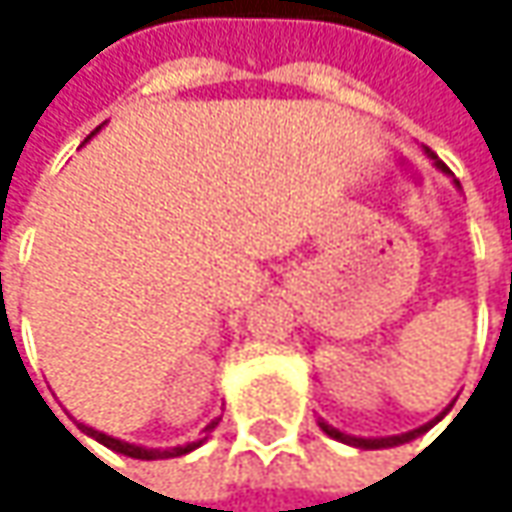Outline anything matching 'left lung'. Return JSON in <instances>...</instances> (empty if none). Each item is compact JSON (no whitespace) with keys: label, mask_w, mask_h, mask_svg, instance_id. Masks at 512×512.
Segmentation results:
<instances>
[{"label":"left lung","mask_w":512,"mask_h":512,"mask_svg":"<svg viewBox=\"0 0 512 512\" xmlns=\"http://www.w3.org/2000/svg\"><path fill=\"white\" fill-rule=\"evenodd\" d=\"M424 151H427L430 159H436V154H433L430 148H424ZM436 168H439L442 174H448V165H445V162H439V159H436ZM454 186L460 189V180H454ZM454 403H457V400H454ZM454 403H448V406H445L433 421H427V424H421V427H415V430H409V433H397V436H350V433H344V430L332 427V424H329V421H323V418H320L317 424H320V430H323L329 439H335V442H344V445H350V448H361V451H382V448H397V445H406V442H412V439L424 436L427 430H433V427H436V424L451 412V406H454Z\"/></svg>","instance_id":"obj_1"}]
</instances>
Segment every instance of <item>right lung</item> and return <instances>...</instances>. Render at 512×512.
<instances>
[{
  "instance_id": "1",
  "label": "right lung",
  "mask_w": 512,
  "mask_h": 512,
  "mask_svg": "<svg viewBox=\"0 0 512 512\" xmlns=\"http://www.w3.org/2000/svg\"><path fill=\"white\" fill-rule=\"evenodd\" d=\"M100 130H103V127H97L82 145H88ZM213 424H216V421H213ZM213 424H207V430H213ZM76 427H79L88 439L100 442L103 448H109V451H115V454H124V457H133V460H171V457H186V454H192L195 448H201V445L207 442V436H204V439H195V442H186V445H177V448H145V445H133V442L115 439V436H109V433H100V430H94V427H88V424H82V421H76Z\"/></svg>"
}]
</instances>
